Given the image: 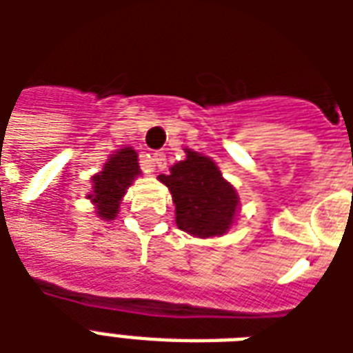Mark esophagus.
<instances>
[{
	"label": "esophagus",
	"instance_id": "34e87169",
	"mask_svg": "<svg viewBox=\"0 0 353 353\" xmlns=\"http://www.w3.org/2000/svg\"><path fill=\"white\" fill-rule=\"evenodd\" d=\"M164 166H166V157H164V153H153L151 159H149V168H147V172L151 174V172L162 170Z\"/></svg>",
	"mask_w": 353,
	"mask_h": 353
}]
</instances>
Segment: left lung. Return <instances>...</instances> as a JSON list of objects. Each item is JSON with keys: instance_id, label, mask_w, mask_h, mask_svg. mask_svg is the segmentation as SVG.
<instances>
[{"instance_id": "left-lung-1", "label": "left lung", "mask_w": 353, "mask_h": 353, "mask_svg": "<svg viewBox=\"0 0 353 353\" xmlns=\"http://www.w3.org/2000/svg\"><path fill=\"white\" fill-rule=\"evenodd\" d=\"M176 204V225L196 238L223 236L236 223L240 196L210 157L185 149L183 161L159 176Z\"/></svg>"}]
</instances>
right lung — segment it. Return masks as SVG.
<instances>
[{
  "label": "right lung",
  "instance_id": "right-lung-1",
  "mask_svg": "<svg viewBox=\"0 0 353 353\" xmlns=\"http://www.w3.org/2000/svg\"><path fill=\"white\" fill-rule=\"evenodd\" d=\"M139 174L141 170L134 147H123L109 154L100 172L90 177L92 191L88 192L87 199L92 202L96 215L105 221H113L121 210L126 189Z\"/></svg>",
  "mask_w": 353,
  "mask_h": 353
}]
</instances>
